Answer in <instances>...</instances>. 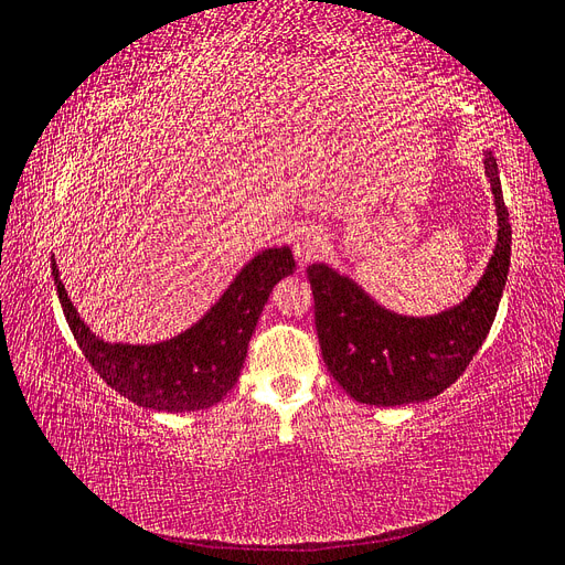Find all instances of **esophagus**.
I'll use <instances>...</instances> for the list:
<instances>
[{
  "instance_id": "obj_1",
  "label": "esophagus",
  "mask_w": 565,
  "mask_h": 565,
  "mask_svg": "<svg viewBox=\"0 0 565 565\" xmlns=\"http://www.w3.org/2000/svg\"><path fill=\"white\" fill-rule=\"evenodd\" d=\"M322 249V235L318 228H299L295 235V256L299 262L316 259Z\"/></svg>"
}]
</instances>
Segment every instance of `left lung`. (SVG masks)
Segmentation results:
<instances>
[{"instance_id":"8db88e82","label":"left lung","mask_w":565,"mask_h":565,"mask_svg":"<svg viewBox=\"0 0 565 565\" xmlns=\"http://www.w3.org/2000/svg\"><path fill=\"white\" fill-rule=\"evenodd\" d=\"M483 164L498 207V245L483 278L455 309L431 318L396 316L330 266L306 268L322 361L358 403L393 407L429 401L457 382L486 341L509 273L511 224L492 152Z\"/></svg>"}]
</instances>
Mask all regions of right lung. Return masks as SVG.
I'll return each instance as SVG.
<instances>
[{"instance_id": "right-lung-1", "label": "right lung", "mask_w": 565, "mask_h": 565, "mask_svg": "<svg viewBox=\"0 0 565 565\" xmlns=\"http://www.w3.org/2000/svg\"><path fill=\"white\" fill-rule=\"evenodd\" d=\"M51 273L77 347L100 380L141 407L191 413L216 405L235 386L270 289L295 273V256L287 247L256 254L207 316L183 334L150 347L98 339L67 299L54 259Z\"/></svg>"}]
</instances>
